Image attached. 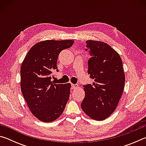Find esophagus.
Segmentation results:
<instances>
[{
    "mask_svg": "<svg viewBox=\"0 0 146 146\" xmlns=\"http://www.w3.org/2000/svg\"><path fill=\"white\" fill-rule=\"evenodd\" d=\"M71 87H72L73 89H75L76 88H78V86L77 84H71Z\"/></svg>",
    "mask_w": 146,
    "mask_h": 146,
    "instance_id": "obj_1",
    "label": "esophagus"
}]
</instances>
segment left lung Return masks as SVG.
Here are the masks:
<instances>
[{"instance_id": "left-lung-1", "label": "left lung", "mask_w": 146, "mask_h": 146, "mask_svg": "<svg viewBox=\"0 0 146 146\" xmlns=\"http://www.w3.org/2000/svg\"><path fill=\"white\" fill-rule=\"evenodd\" d=\"M90 58L88 74L93 84L84 85L86 92L81 108L92 119L103 120L112 114L122 95L125 75L120 55L103 42H86Z\"/></svg>"}]
</instances>
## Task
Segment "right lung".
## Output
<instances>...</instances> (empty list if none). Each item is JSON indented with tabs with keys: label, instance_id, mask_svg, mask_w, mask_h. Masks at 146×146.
Returning a JSON list of instances; mask_svg holds the SVG:
<instances>
[{
	"label": "right lung",
	"instance_id": "right-lung-1",
	"mask_svg": "<svg viewBox=\"0 0 146 146\" xmlns=\"http://www.w3.org/2000/svg\"><path fill=\"white\" fill-rule=\"evenodd\" d=\"M73 43L71 40L40 42L29 49L22 64V93L33 115L42 122L60 117L70 98V84H57L51 79L53 71H58L59 54Z\"/></svg>",
	"mask_w": 146,
	"mask_h": 146
}]
</instances>
